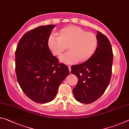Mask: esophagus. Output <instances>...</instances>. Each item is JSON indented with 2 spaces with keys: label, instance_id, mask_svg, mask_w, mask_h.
Masks as SVG:
<instances>
[{
  "label": "esophagus",
  "instance_id": "esophagus-1",
  "mask_svg": "<svg viewBox=\"0 0 129 129\" xmlns=\"http://www.w3.org/2000/svg\"><path fill=\"white\" fill-rule=\"evenodd\" d=\"M68 69H69V72H71V67L69 66V65H68Z\"/></svg>",
  "mask_w": 129,
  "mask_h": 129
}]
</instances>
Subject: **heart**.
Here are the masks:
<instances>
[{"label":"heart","instance_id":"obj_1","mask_svg":"<svg viewBox=\"0 0 129 129\" xmlns=\"http://www.w3.org/2000/svg\"><path fill=\"white\" fill-rule=\"evenodd\" d=\"M98 44L94 34L86 32L77 26H68L61 29L57 34L49 36L48 45L55 55H60L69 45V51L60 56L61 62L67 64L84 61L94 53Z\"/></svg>","mask_w":129,"mask_h":129}]
</instances>
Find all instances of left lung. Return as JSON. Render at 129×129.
<instances>
[{"instance_id":"1","label":"left lung","mask_w":129,"mask_h":129,"mask_svg":"<svg viewBox=\"0 0 129 129\" xmlns=\"http://www.w3.org/2000/svg\"><path fill=\"white\" fill-rule=\"evenodd\" d=\"M98 45L86 61L72 67L71 73L77 76L78 82L73 90L75 99L83 104H91L99 99L109 85L113 59L109 39L97 32Z\"/></svg>"}]
</instances>
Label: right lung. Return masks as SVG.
I'll use <instances>...</instances> for the list:
<instances>
[{
  "label": "right lung",
  "mask_w": 129,
  "mask_h": 129,
  "mask_svg": "<svg viewBox=\"0 0 129 129\" xmlns=\"http://www.w3.org/2000/svg\"><path fill=\"white\" fill-rule=\"evenodd\" d=\"M55 26H39L25 33L15 52L17 81L27 97L37 103L52 101L61 83L69 74L68 68L58 63L48 45Z\"/></svg>",
  "instance_id": "obj_1"
}]
</instances>
